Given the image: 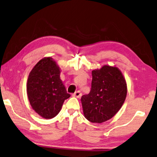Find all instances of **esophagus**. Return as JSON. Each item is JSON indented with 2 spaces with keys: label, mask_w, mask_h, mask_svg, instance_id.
Masks as SVG:
<instances>
[{
  "label": "esophagus",
  "mask_w": 157,
  "mask_h": 157,
  "mask_svg": "<svg viewBox=\"0 0 157 157\" xmlns=\"http://www.w3.org/2000/svg\"><path fill=\"white\" fill-rule=\"evenodd\" d=\"M73 96L74 97H77V98H80L82 96V93L80 91H77L76 92H75V93L73 94Z\"/></svg>",
  "instance_id": "1"
}]
</instances>
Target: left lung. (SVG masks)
Returning a JSON list of instances; mask_svg holds the SVG:
<instances>
[{"instance_id": "8db88e82", "label": "left lung", "mask_w": 157, "mask_h": 157, "mask_svg": "<svg viewBox=\"0 0 157 157\" xmlns=\"http://www.w3.org/2000/svg\"><path fill=\"white\" fill-rule=\"evenodd\" d=\"M91 89L81 98L84 115L92 123H103L120 110L127 94V86L117 67L103 66L92 71Z\"/></svg>"}]
</instances>
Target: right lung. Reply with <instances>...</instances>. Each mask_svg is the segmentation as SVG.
<instances>
[{"instance_id": "add662e5", "label": "right lung", "mask_w": 157, "mask_h": 157, "mask_svg": "<svg viewBox=\"0 0 157 157\" xmlns=\"http://www.w3.org/2000/svg\"><path fill=\"white\" fill-rule=\"evenodd\" d=\"M60 68L51 57L39 61L30 72L27 95L32 108L44 119H52L60 112L67 93L60 79Z\"/></svg>"}]
</instances>
